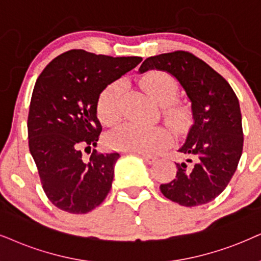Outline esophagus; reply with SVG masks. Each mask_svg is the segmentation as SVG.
Segmentation results:
<instances>
[{"instance_id":"34e87169","label":"esophagus","mask_w":261,"mask_h":261,"mask_svg":"<svg viewBox=\"0 0 261 261\" xmlns=\"http://www.w3.org/2000/svg\"><path fill=\"white\" fill-rule=\"evenodd\" d=\"M141 155L142 158H143L144 161L148 164H154L155 161H156V156H151V155H148V154H143V153H138Z\"/></svg>"}]
</instances>
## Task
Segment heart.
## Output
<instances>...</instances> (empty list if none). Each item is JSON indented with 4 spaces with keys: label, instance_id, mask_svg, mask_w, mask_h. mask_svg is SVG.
Returning <instances> with one entry per match:
<instances>
[{
    "label": "heart",
    "instance_id": "b5f03b06",
    "mask_svg": "<svg viewBox=\"0 0 261 261\" xmlns=\"http://www.w3.org/2000/svg\"><path fill=\"white\" fill-rule=\"evenodd\" d=\"M142 89L158 105L164 107V117L171 126L179 130L188 120V112L179 105L173 103L179 92V85L173 75L165 71H151L140 79ZM123 84L114 82L103 89L97 100V115L107 126H114L121 118ZM171 135L163 126H143L126 124L108 137V144L117 149L150 154L166 147Z\"/></svg>",
    "mask_w": 261,
    "mask_h": 261
}]
</instances>
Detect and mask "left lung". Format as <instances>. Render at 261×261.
<instances>
[{
	"label": "left lung",
	"instance_id": "8db88e82",
	"mask_svg": "<svg viewBox=\"0 0 261 261\" xmlns=\"http://www.w3.org/2000/svg\"><path fill=\"white\" fill-rule=\"evenodd\" d=\"M161 70L176 77L191 101L194 123L179 150L176 177L160 186L165 197L193 207L216 199L237 169L243 149L239 98L223 75L194 54L176 50L147 58L140 71Z\"/></svg>",
	"mask_w": 261,
	"mask_h": 261
}]
</instances>
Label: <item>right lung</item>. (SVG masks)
I'll return each mask as SVG.
<instances>
[{
    "label": "right lung",
    "instance_id": "obj_1",
    "mask_svg": "<svg viewBox=\"0 0 261 261\" xmlns=\"http://www.w3.org/2000/svg\"><path fill=\"white\" fill-rule=\"evenodd\" d=\"M141 61L140 57L72 49L49 62L36 81L28 117L29 149L43 190L58 208L88 213L110 193L119 153L94 149L87 160L82 149L95 147L100 138L101 92Z\"/></svg>",
    "mask_w": 261,
    "mask_h": 261
}]
</instances>
